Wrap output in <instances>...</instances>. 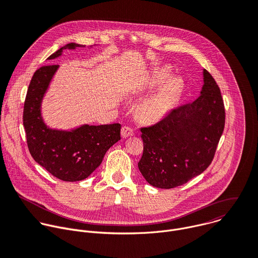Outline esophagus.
Masks as SVG:
<instances>
[{
	"label": "esophagus",
	"mask_w": 258,
	"mask_h": 258,
	"mask_svg": "<svg viewBox=\"0 0 258 258\" xmlns=\"http://www.w3.org/2000/svg\"><path fill=\"white\" fill-rule=\"evenodd\" d=\"M134 135H135V132L133 128H131L130 126H122V128H121L122 138H127V137H131Z\"/></svg>",
	"instance_id": "1"
}]
</instances>
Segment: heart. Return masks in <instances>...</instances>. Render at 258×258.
<instances>
[{
    "label": "heart",
    "mask_w": 258,
    "mask_h": 258,
    "mask_svg": "<svg viewBox=\"0 0 258 258\" xmlns=\"http://www.w3.org/2000/svg\"><path fill=\"white\" fill-rule=\"evenodd\" d=\"M168 78L167 70L163 68H157L148 83L150 88H156L160 86ZM180 91V85L177 80H169L163 87L153 96L146 99L139 108L140 115L149 120H155L165 115L178 96Z\"/></svg>",
    "instance_id": "heart-1"
}]
</instances>
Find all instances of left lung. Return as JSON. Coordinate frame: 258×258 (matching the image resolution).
Here are the masks:
<instances>
[{"label":"left lung","instance_id":"1","mask_svg":"<svg viewBox=\"0 0 258 258\" xmlns=\"http://www.w3.org/2000/svg\"><path fill=\"white\" fill-rule=\"evenodd\" d=\"M225 114L220 90L203 69L202 90L195 101L141 128L144 151L138 166L145 179L153 187L171 189L201 174L214 157Z\"/></svg>","mask_w":258,"mask_h":258}]
</instances>
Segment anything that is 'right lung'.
Returning <instances> with one entry per match:
<instances>
[{
	"label": "right lung",
	"mask_w": 258,
	"mask_h": 258,
	"mask_svg": "<svg viewBox=\"0 0 258 258\" xmlns=\"http://www.w3.org/2000/svg\"><path fill=\"white\" fill-rule=\"evenodd\" d=\"M85 47L70 43L48 60L58 58L63 50ZM59 65L42 66L34 72L28 86L24 108L23 126L28 150L32 158L52 175L64 181L87 178L101 163L110 147L120 140L119 123L83 124L70 131L50 128L42 117V102Z\"/></svg>",
	"instance_id": "obj_1"
}]
</instances>
